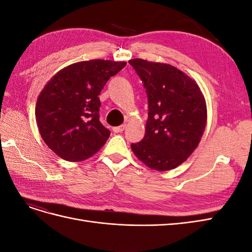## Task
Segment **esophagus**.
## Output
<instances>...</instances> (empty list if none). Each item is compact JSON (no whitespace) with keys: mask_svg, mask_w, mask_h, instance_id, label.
<instances>
[{"mask_svg":"<svg viewBox=\"0 0 252 252\" xmlns=\"http://www.w3.org/2000/svg\"><path fill=\"white\" fill-rule=\"evenodd\" d=\"M126 128V125H121V126H118V127H113L112 128V130H113V132H122V131H124V129Z\"/></svg>","mask_w":252,"mask_h":252,"instance_id":"esophagus-1","label":"esophagus"}]
</instances>
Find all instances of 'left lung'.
Here are the masks:
<instances>
[{"label": "left lung", "mask_w": 252, "mask_h": 252, "mask_svg": "<svg viewBox=\"0 0 252 252\" xmlns=\"http://www.w3.org/2000/svg\"><path fill=\"white\" fill-rule=\"evenodd\" d=\"M148 96V120L135 157L149 168L167 171L196 149L207 124V106L196 82L170 64L133 59Z\"/></svg>", "instance_id": "1"}]
</instances>
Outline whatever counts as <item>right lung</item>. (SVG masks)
I'll return each mask as SVG.
<instances>
[{
	"label": "right lung",
	"mask_w": 252,
	"mask_h": 252,
	"mask_svg": "<svg viewBox=\"0 0 252 252\" xmlns=\"http://www.w3.org/2000/svg\"><path fill=\"white\" fill-rule=\"evenodd\" d=\"M125 66V61H82L64 67L44 86L35 104L36 125L58 157L80 162L104 146L110 131L98 119V94Z\"/></svg>",
	"instance_id": "obj_1"
}]
</instances>
